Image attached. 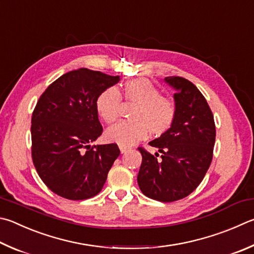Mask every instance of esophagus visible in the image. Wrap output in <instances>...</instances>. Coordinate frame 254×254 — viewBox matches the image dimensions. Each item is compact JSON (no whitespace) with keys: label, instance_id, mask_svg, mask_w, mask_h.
Masks as SVG:
<instances>
[{"label":"esophagus","instance_id":"1","mask_svg":"<svg viewBox=\"0 0 254 254\" xmlns=\"http://www.w3.org/2000/svg\"><path fill=\"white\" fill-rule=\"evenodd\" d=\"M119 147H120V151H121V153H126V152L130 150V147L127 146V145H122V144H120Z\"/></svg>","mask_w":254,"mask_h":254}]
</instances>
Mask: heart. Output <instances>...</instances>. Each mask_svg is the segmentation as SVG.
<instances>
[{
    "label": "heart",
    "mask_w": 254,
    "mask_h": 254,
    "mask_svg": "<svg viewBox=\"0 0 254 254\" xmlns=\"http://www.w3.org/2000/svg\"><path fill=\"white\" fill-rule=\"evenodd\" d=\"M123 99L134 103L132 121L117 124L107 132L109 141L131 145L151 134L159 137L165 134L177 118V105L172 99L161 95L160 90L147 79H135L124 83ZM96 110L105 123L113 124L121 117L122 98L115 87H109L96 100Z\"/></svg>",
    "instance_id": "b5f03b06"
}]
</instances>
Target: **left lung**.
<instances>
[{"label": "left lung", "mask_w": 254, "mask_h": 254, "mask_svg": "<svg viewBox=\"0 0 254 254\" xmlns=\"http://www.w3.org/2000/svg\"><path fill=\"white\" fill-rule=\"evenodd\" d=\"M175 89L177 118L172 127L149 144L159 149L152 155L137 147L142 163L137 184L144 195L161 202H173L199 187L213 158L215 123L211 109L197 87L181 76H168Z\"/></svg>", "instance_id": "obj_1"}]
</instances>
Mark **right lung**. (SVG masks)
<instances>
[{"label":"right lung","instance_id":"obj_1","mask_svg":"<svg viewBox=\"0 0 254 254\" xmlns=\"http://www.w3.org/2000/svg\"><path fill=\"white\" fill-rule=\"evenodd\" d=\"M119 81L83 67L60 76L40 96L32 114V160L55 194L79 201L102 190L120 149L90 145L103 132L96 100Z\"/></svg>","mask_w":254,"mask_h":254}]
</instances>
